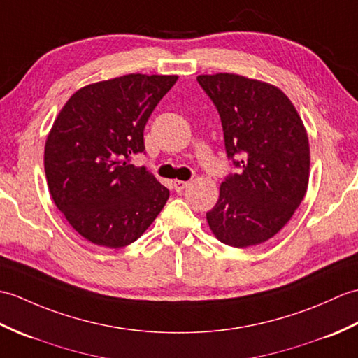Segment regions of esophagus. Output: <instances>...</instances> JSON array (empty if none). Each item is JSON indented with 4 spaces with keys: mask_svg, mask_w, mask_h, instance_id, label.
<instances>
[{
    "mask_svg": "<svg viewBox=\"0 0 358 358\" xmlns=\"http://www.w3.org/2000/svg\"><path fill=\"white\" fill-rule=\"evenodd\" d=\"M188 185H189V182H185V180H174L173 182V187L176 192H184Z\"/></svg>",
    "mask_w": 358,
    "mask_h": 358,
    "instance_id": "obj_1",
    "label": "esophagus"
}]
</instances>
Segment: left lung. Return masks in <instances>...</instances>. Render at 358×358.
I'll list each match as a JSON object with an SVG mask.
<instances>
[{
  "instance_id": "8db88e82",
  "label": "left lung",
  "mask_w": 358,
  "mask_h": 358,
  "mask_svg": "<svg viewBox=\"0 0 358 358\" xmlns=\"http://www.w3.org/2000/svg\"><path fill=\"white\" fill-rule=\"evenodd\" d=\"M197 81L217 108L227 155L239 169L222 182L219 201L206 213L210 229L236 248L266 242L306 194L311 156L303 121L273 84L234 73Z\"/></svg>"
}]
</instances>
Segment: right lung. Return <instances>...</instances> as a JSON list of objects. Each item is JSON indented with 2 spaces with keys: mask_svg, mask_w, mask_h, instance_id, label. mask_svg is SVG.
Listing matches in <instances>:
<instances>
[{
  "mask_svg": "<svg viewBox=\"0 0 358 358\" xmlns=\"http://www.w3.org/2000/svg\"><path fill=\"white\" fill-rule=\"evenodd\" d=\"M178 75L130 73L89 84L71 94L44 147V170L55 205L89 242L122 248L145 233L170 192L144 166L150 115Z\"/></svg>",
  "mask_w": 358,
  "mask_h": 358,
  "instance_id": "obj_1",
  "label": "right lung"
}]
</instances>
